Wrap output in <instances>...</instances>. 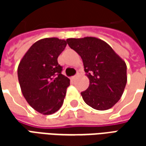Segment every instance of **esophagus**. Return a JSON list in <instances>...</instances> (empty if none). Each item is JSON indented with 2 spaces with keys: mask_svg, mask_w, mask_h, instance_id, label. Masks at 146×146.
Wrapping results in <instances>:
<instances>
[{
  "mask_svg": "<svg viewBox=\"0 0 146 146\" xmlns=\"http://www.w3.org/2000/svg\"><path fill=\"white\" fill-rule=\"evenodd\" d=\"M77 76H78V74H77V75H76V76H72V77H71V80H74L76 79V77H77Z\"/></svg>",
  "mask_w": 146,
  "mask_h": 146,
  "instance_id": "esophagus-1",
  "label": "esophagus"
}]
</instances>
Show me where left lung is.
<instances>
[{"label":"left lung","instance_id":"1","mask_svg":"<svg viewBox=\"0 0 146 146\" xmlns=\"http://www.w3.org/2000/svg\"><path fill=\"white\" fill-rule=\"evenodd\" d=\"M66 41L82 58L89 79V87L81 92L84 101L97 110L113 107L121 98L127 84L125 62L101 39L86 36Z\"/></svg>","mask_w":146,"mask_h":146}]
</instances>
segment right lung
Instances as JSON below:
<instances>
[{
  "mask_svg": "<svg viewBox=\"0 0 146 146\" xmlns=\"http://www.w3.org/2000/svg\"><path fill=\"white\" fill-rule=\"evenodd\" d=\"M67 44L57 37L35 42L18 66V78L24 98L44 115L57 112L62 106L70 79L62 74L58 57Z\"/></svg>",
  "mask_w": 146,
  "mask_h": 146,
  "instance_id": "right-lung-1",
  "label": "right lung"
}]
</instances>
